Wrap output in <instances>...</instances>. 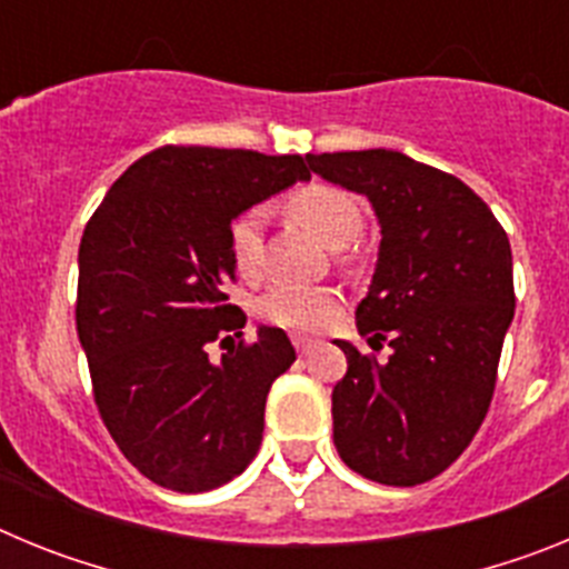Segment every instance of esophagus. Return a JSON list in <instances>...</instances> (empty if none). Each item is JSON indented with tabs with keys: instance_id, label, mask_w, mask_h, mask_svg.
<instances>
[{
	"instance_id": "obj_1",
	"label": "esophagus",
	"mask_w": 569,
	"mask_h": 569,
	"mask_svg": "<svg viewBox=\"0 0 569 569\" xmlns=\"http://www.w3.org/2000/svg\"><path fill=\"white\" fill-rule=\"evenodd\" d=\"M293 347L299 350V356H308L316 347V339H310V336H293Z\"/></svg>"
}]
</instances>
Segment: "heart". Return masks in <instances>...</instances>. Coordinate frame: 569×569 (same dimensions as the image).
Listing matches in <instances>:
<instances>
[{
	"label": "heart",
	"mask_w": 569,
	"mask_h": 569,
	"mask_svg": "<svg viewBox=\"0 0 569 569\" xmlns=\"http://www.w3.org/2000/svg\"><path fill=\"white\" fill-rule=\"evenodd\" d=\"M288 213L328 248H347L365 228V210L353 193L336 184H305L288 199ZM264 216L259 208L241 210L228 228V250L233 268L244 279L261 273L264 253ZM339 310V296L330 288L273 284L259 299V316L284 330H319Z\"/></svg>",
	"instance_id": "1"
}]
</instances>
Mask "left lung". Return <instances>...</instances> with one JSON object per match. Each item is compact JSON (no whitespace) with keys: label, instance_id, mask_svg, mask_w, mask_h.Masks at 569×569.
<instances>
[{"label":"left lung","instance_id":"1","mask_svg":"<svg viewBox=\"0 0 569 569\" xmlns=\"http://www.w3.org/2000/svg\"><path fill=\"white\" fill-rule=\"evenodd\" d=\"M308 164L373 204L379 261L356 328L393 347L376 361L336 341L347 356L336 450L370 481L425 485L465 453L490 407L516 310L510 241L461 179L399 150L308 153Z\"/></svg>","mask_w":569,"mask_h":569}]
</instances>
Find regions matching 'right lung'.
<instances>
[{
  "mask_svg": "<svg viewBox=\"0 0 569 569\" xmlns=\"http://www.w3.org/2000/svg\"><path fill=\"white\" fill-rule=\"evenodd\" d=\"M301 156L164 144L130 164L79 244L77 333L99 416L153 485L204 492L256 459L270 385L296 361L288 333L259 328L222 361L208 345L241 339L228 305V228L241 210L308 182ZM222 339V341H224Z\"/></svg>",
  "mask_w": 569,
  "mask_h": 569,
  "instance_id": "1",
  "label": "right lung"
}]
</instances>
